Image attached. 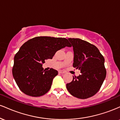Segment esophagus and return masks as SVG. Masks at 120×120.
Listing matches in <instances>:
<instances>
[{
	"label": "esophagus",
	"instance_id": "1",
	"mask_svg": "<svg viewBox=\"0 0 120 120\" xmlns=\"http://www.w3.org/2000/svg\"><path fill=\"white\" fill-rule=\"evenodd\" d=\"M65 73V71H59V74H64Z\"/></svg>",
	"mask_w": 120,
	"mask_h": 120
}]
</instances>
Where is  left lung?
I'll use <instances>...</instances> for the list:
<instances>
[{"label": "left lung", "instance_id": "8db88e82", "mask_svg": "<svg viewBox=\"0 0 120 120\" xmlns=\"http://www.w3.org/2000/svg\"><path fill=\"white\" fill-rule=\"evenodd\" d=\"M73 48L74 68L81 71L78 77L67 83V90L74 97L89 98L99 90L106 77L104 58L98 49L79 38H68Z\"/></svg>", "mask_w": 120, "mask_h": 120}]
</instances>
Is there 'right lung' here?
<instances>
[{
    "label": "right lung",
    "mask_w": 120,
    "mask_h": 120,
    "mask_svg": "<svg viewBox=\"0 0 120 120\" xmlns=\"http://www.w3.org/2000/svg\"><path fill=\"white\" fill-rule=\"evenodd\" d=\"M71 46L66 38L51 37H35L25 43L15 55L12 68L13 78L21 91L33 97L47 93L58 71L52 68L46 71L42 64L46 60L52 59L57 51Z\"/></svg>",
    "instance_id": "add662e5"
}]
</instances>
